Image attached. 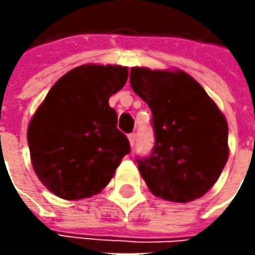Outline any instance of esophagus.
Here are the masks:
<instances>
[{
	"instance_id": "34e87169",
	"label": "esophagus",
	"mask_w": 255,
	"mask_h": 255,
	"mask_svg": "<svg viewBox=\"0 0 255 255\" xmlns=\"http://www.w3.org/2000/svg\"><path fill=\"white\" fill-rule=\"evenodd\" d=\"M128 139H129V142H130V146H134V142H136V133L132 132L128 134Z\"/></svg>"
}]
</instances>
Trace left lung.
Here are the masks:
<instances>
[{"label": "left lung", "instance_id": "1", "mask_svg": "<svg viewBox=\"0 0 255 255\" xmlns=\"http://www.w3.org/2000/svg\"><path fill=\"white\" fill-rule=\"evenodd\" d=\"M130 86L152 111L154 146L136 157L149 190L189 203L206 194L229 159V126L199 82L181 71L130 69Z\"/></svg>", "mask_w": 255, "mask_h": 255}]
</instances>
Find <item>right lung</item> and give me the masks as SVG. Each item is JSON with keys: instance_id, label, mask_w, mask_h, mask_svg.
I'll list each match as a JSON object with an SVG mask.
<instances>
[{"instance_id": "obj_1", "label": "right lung", "mask_w": 255, "mask_h": 255, "mask_svg": "<svg viewBox=\"0 0 255 255\" xmlns=\"http://www.w3.org/2000/svg\"><path fill=\"white\" fill-rule=\"evenodd\" d=\"M128 81V68L84 65L51 88L28 126L38 179L58 197L78 200L111 181L130 144L118 128L109 98Z\"/></svg>"}]
</instances>
